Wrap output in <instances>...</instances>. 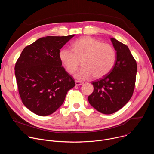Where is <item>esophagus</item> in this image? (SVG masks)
<instances>
[{
  "instance_id": "1",
  "label": "esophagus",
  "mask_w": 154,
  "mask_h": 154,
  "mask_svg": "<svg viewBox=\"0 0 154 154\" xmlns=\"http://www.w3.org/2000/svg\"><path fill=\"white\" fill-rule=\"evenodd\" d=\"M82 84H83V83L82 82H80L79 80H75V85L76 86H80V85H82Z\"/></svg>"
}]
</instances>
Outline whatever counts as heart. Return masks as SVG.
Returning <instances> with one entry per match:
<instances>
[{"mask_svg": "<svg viewBox=\"0 0 154 154\" xmlns=\"http://www.w3.org/2000/svg\"><path fill=\"white\" fill-rule=\"evenodd\" d=\"M72 50L63 48L59 52V58L69 74L75 72L82 60V68L75 76L81 80L100 78L110 71L116 61L115 48L107 43L90 36H84L72 43Z\"/></svg>", "mask_w": 154, "mask_h": 154, "instance_id": "1", "label": "heart"}]
</instances>
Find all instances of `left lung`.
Returning a JSON list of instances; mask_svg holds the SVG:
<instances>
[{
	"mask_svg": "<svg viewBox=\"0 0 154 154\" xmlns=\"http://www.w3.org/2000/svg\"><path fill=\"white\" fill-rule=\"evenodd\" d=\"M116 51V61L113 69L99 80L93 82V93L89 103L98 112L110 115L122 108L130 99L135 88L137 62L128 48L111 38Z\"/></svg>",
	"mask_w": 154,
	"mask_h": 154,
	"instance_id": "left-lung-1",
	"label": "left lung"
}]
</instances>
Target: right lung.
Segmentation results:
<instances>
[{"instance_id":"right-lung-1","label":"right lung","mask_w":154,"mask_h":154,"mask_svg":"<svg viewBox=\"0 0 154 154\" xmlns=\"http://www.w3.org/2000/svg\"><path fill=\"white\" fill-rule=\"evenodd\" d=\"M74 36L41 38L26 47L16 63L20 97L36 115L54 113L75 86L72 77L65 71L59 58L60 50Z\"/></svg>"}]
</instances>
